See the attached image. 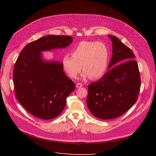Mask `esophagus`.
<instances>
[{
  "mask_svg": "<svg viewBox=\"0 0 156 156\" xmlns=\"http://www.w3.org/2000/svg\"><path fill=\"white\" fill-rule=\"evenodd\" d=\"M82 86H83V85L81 84V83H78L76 85V88H81V87H82Z\"/></svg>",
  "mask_w": 156,
  "mask_h": 156,
  "instance_id": "34e87169",
  "label": "esophagus"
}]
</instances>
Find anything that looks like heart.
Instances as JSON below:
<instances>
[{
    "label": "heart",
    "mask_w": 156,
    "mask_h": 156,
    "mask_svg": "<svg viewBox=\"0 0 156 156\" xmlns=\"http://www.w3.org/2000/svg\"><path fill=\"white\" fill-rule=\"evenodd\" d=\"M71 55L66 54L62 59L64 71L71 78H76L81 70L82 77L96 80L101 78L108 64L109 52L102 42L83 41L73 48Z\"/></svg>",
    "instance_id": "b5f03b06"
}]
</instances>
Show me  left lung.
I'll use <instances>...</instances> for the list:
<instances>
[{"mask_svg": "<svg viewBox=\"0 0 156 156\" xmlns=\"http://www.w3.org/2000/svg\"><path fill=\"white\" fill-rule=\"evenodd\" d=\"M112 43L109 71L99 81L88 86L87 106L94 116L111 119L121 116L136 102L140 76L133 51L116 37Z\"/></svg>", "mask_w": 156, "mask_h": 156, "instance_id": "obj_1", "label": "left lung"}]
</instances>
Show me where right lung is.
I'll return each mask as SVG.
<instances>
[{
  "mask_svg": "<svg viewBox=\"0 0 156 156\" xmlns=\"http://www.w3.org/2000/svg\"><path fill=\"white\" fill-rule=\"evenodd\" d=\"M73 42L67 35H47L23 48L14 66L16 96L32 115L51 119L63 111L68 95L75 89L65 75L62 62L44 59L42 52L64 48Z\"/></svg>",
  "mask_w": 156,
  "mask_h": 156,
  "instance_id": "right-lung-1",
  "label": "right lung"
}]
</instances>
